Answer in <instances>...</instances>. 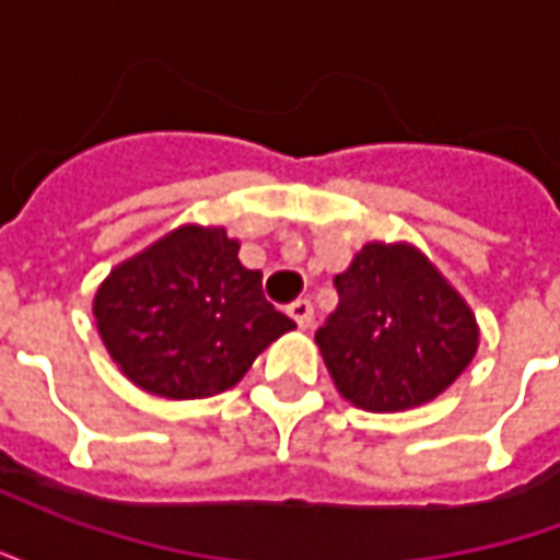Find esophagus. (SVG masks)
Returning <instances> with one entry per match:
<instances>
[{
	"label": "esophagus",
	"mask_w": 560,
	"mask_h": 560,
	"mask_svg": "<svg viewBox=\"0 0 560 560\" xmlns=\"http://www.w3.org/2000/svg\"><path fill=\"white\" fill-rule=\"evenodd\" d=\"M288 315L296 320V327L308 329L312 327V320H315V308H312V303H308V300H296V303L288 305Z\"/></svg>",
	"instance_id": "esophagus-1"
}]
</instances>
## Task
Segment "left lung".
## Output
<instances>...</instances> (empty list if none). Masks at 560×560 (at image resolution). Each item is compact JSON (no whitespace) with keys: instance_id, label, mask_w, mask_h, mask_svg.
<instances>
[{"instance_id":"obj_1","label":"left lung","mask_w":560,"mask_h":560,"mask_svg":"<svg viewBox=\"0 0 560 560\" xmlns=\"http://www.w3.org/2000/svg\"><path fill=\"white\" fill-rule=\"evenodd\" d=\"M336 291L339 305L315 341L336 389L363 411L420 408L477 353V317L413 245H363Z\"/></svg>"}]
</instances>
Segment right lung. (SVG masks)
I'll use <instances>...</instances> for the list:
<instances>
[{"label": "right lung", "mask_w": 560, "mask_h": 560, "mask_svg": "<svg viewBox=\"0 0 560 560\" xmlns=\"http://www.w3.org/2000/svg\"><path fill=\"white\" fill-rule=\"evenodd\" d=\"M236 255L224 228L183 224L102 281L95 324L131 384L161 399H209L296 327Z\"/></svg>", "instance_id": "add662e5"}]
</instances>
